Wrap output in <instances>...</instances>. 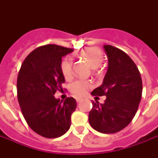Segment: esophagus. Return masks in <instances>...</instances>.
Wrapping results in <instances>:
<instances>
[{"label":"esophagus","mask_w":158,"mask_h":158,"mask_svg":"<svg viewBox=\"0 0 158 158\" xmlns=\"http://www.w3.org/2000/svg\"><path fill=\"white\" fill-rule=\"evenodd\" d=\"M76 101L77 102H80L82 101V98H76Z\"/></svg>","instance_id":"34e87169"}]
</instances>
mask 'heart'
Wrapping results in <instances>:
<instances>
[{"mask_svg": "<svg viewBox=\"0 0 158 158\" xmlns=\"http://www.w3.org/2000/svg\"><path fill=\"white\" fill-rule=\"evenodd\" d=\"M79 56L84 58L91 64L94 70H98L99 66L103 61L104 55L100 48L96 47L88 48L79 52ZM72 65L73 60L71 58L66 57L61 61L60 64V69L62 74L65 79H69L72 76ZM93 86V84L90 80L88 79H77L70 85V92L74 94L75 96L82 97L86 94L88 89Z\"/></svg>", "mask_w": 158, "mask_h": 158, "instance_id": "heart-1", "label": "heart"}]
</instances>
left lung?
<instances>
[{
	"label": "left lung",
	"mask_w": 158,
	"mask_h": 158,
	"mask_svg": "<svg viewBox=\"0 0 158 158\" xmlns=\"http://www.w3.org/2000/svg\"><path fill=\"white\" fill-rule=\"evenodd\" d=\"M108 69L101 86L93 96H106L105 102H92L89 124L103 134H114L127 126L137 112L142 97L143 84L137 65L125 52L110 45L104 46Z\"/></svg>",
	"instance_id": "8db88e82"
}]
</instances>
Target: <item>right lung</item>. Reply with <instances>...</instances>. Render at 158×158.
<instances>
[{
  "label": "right lung",
  "instance_id": "add662e5",
  "mask_svg": "<svg viewBox=\"0 0 158 158\" xmlns=\"http://www.w3.org/2000/svg\"><path fill=\"white\" fill-rule=\"evenodd\" d=\"M72 51L54 44L41 46L27 56L19 72L17 97L21 111L28 126L43 137L58 138L70 127L76 101L70 97L62 102L54 94L63 91L61 58Z\"/></svg>",
  "mask_w": 158,
  "mask_h": 158
}]
</instances>
